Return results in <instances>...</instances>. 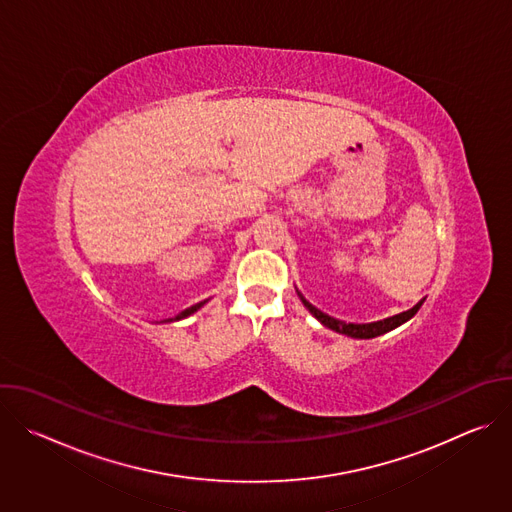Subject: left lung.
<instances>
[{"instance_id": "left-lung-1", "label": "left lung", "mask_w": 512, "mask_h": 512, "mask_svg": "<svg viewBox=\"0 0 512 512\" xmlns=\"http://www.w3.org/2000/svg\"><path fill=\"white\" fill-rule=\"evenodd\" d=\"M296 291H298V289H296ZM298 296H300L302 304L310 310V314H312L320 324H324L326 328H330V330H334V332H338V334L350 336V338H375V336H381V334H385V332H391V330H395L397 326H401V324H405L407 320H411V318L417 314V310L421 308V304H423V300H421V302H417L411 310L401 312V314H395V316L385 318V320H377V322H369V324H352V322H342V320H336V318L324 314L322 310H318L316 306H312V304L302 296V291H298Z\"/></svg>"}]
</instances>
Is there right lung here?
I'll return each instance as SVG.
<instances>
[{"label":"right lung","instance_id":"obj_1","mask_svg":"<svg viewBox=\"0 0 512 512\" xmlns=\"http://www.w3.org/2000/svg\"><path fill=\"white\" fill-rule=\"evenodd\" d=\"M206 302H208V300H204V302H200V304H194V306H190V308H186V310H184V312H180V314H178V316H176V318H170V320H184V318H188V316H192V314H194V312H198V310H200V308H202V306H204V304H206Z\"/></svg>","mask_w":512,"mask_h":512}]
</instances>
